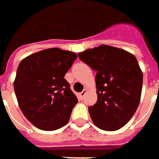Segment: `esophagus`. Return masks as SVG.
<instances>
[{
	"label": "esophagus",
	"mask_w": 159,
	"mask_h": 159,
	"mask_svg": "<svg viewBox=\"0 0 159 159\" xmlns=\"http://www.w3.org/2000/svg\"><path fill=\"white\" fill-rule=\"evenodd\" d=\"M86 92H87V90H86V89H84V91H83L82 92H80V93L79 95H78L79 98H80V99H81V100L83 99V98H84V97L85 96V94H86Z\"/></svg>",
	"instance_id": "1"
}]
</instances>
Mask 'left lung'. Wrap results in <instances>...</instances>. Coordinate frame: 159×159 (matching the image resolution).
<instances>
[{
    "label": "left lung",
    "instance_id": "1",
    "mask_svg": "<svg viewBox=\"0 0 159 159\" xmlns=\"http://www.w3.org/2000/svg\"><path fill=\"white\" fill-rule=\"evenodd\" d=\"M97 71L98 100L89 107L93 123L105 131H116L128 123L139 106L142 71L136 57L124 49L101 44L78 54Z\"/></svg>",
    "mask_w": 159,
    "mask_h": 159
}]
</instances>
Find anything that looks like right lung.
I'll use <instances>...</instances> for the list:
<instances>
[{
	"instance_id": "add662e5",
	"label": "right lung",
	"mask_w": 159,
	"mask_h": 159,
	"mask_svg": "<svg viewBox=\"0 0 159 159\" xmlns=\"http://www.w3.org/2000/svg\"><path fill=\"white\" fill-rule=\"evenodd\" d=\"M76 58L74 52L50 48L20 61L14 92L22 113L36 128L53 131L69 121L78 99L64 76Z\"/></svg>"
}]
</instances>
